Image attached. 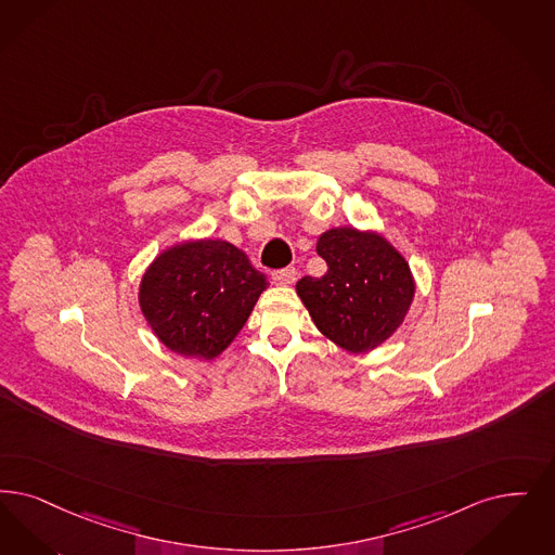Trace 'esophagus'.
Listing matches in <instances>:
<instances>
[{
	"mask_svg": "<svg viewBox=\"0 0 555 555\" xmlns=\"http://www.w3.org/2000/svg\"><path fill=\"white\" fill-rule=\"evenodd\" d=\"M295 279H297V270L293 267L281 268V270H274V272H272V283H274V285H281V287L293 285Z\"/></svg>",
	"mask_w": 555,
	"mask_h": 555,
	"instance_id": "34e87169",
	"label": "esophagus"
}]
</instances>
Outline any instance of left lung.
Here are the masks:
<instances>
[{
    "instance_id": "left-lung-1",
    "label": "left lung",
    "mask_w": 555,
    "mask_h": 555,
    "mask_svg": "<svg viewBox=\"0 0 555 555\" xmlns=\"http://www.w3.org/2000/svg\"><path fill=\"white\" fill-rule=\"evenodd\" d=\"M315 251L328 264L326 274L297 283L313 324L351 353L376 349L399 328L413 301L406 260L384 237L353 227L326 231Z\"/></svg>"
}]
</instances>
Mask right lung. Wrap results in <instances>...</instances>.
I'll return each instance as SVG.
<instances>
[{"label": "right lung", "instance_id": "add662e5", "mask_svg": "<svg viewBox=\"0 0 555 555\" xmlns=\"http://www.w3.org/2000/svg\"><path fill=\"white\" fill-rule=\"evenodd\" d=\"M267 276L221 240L169 247L146 270L140 308L158 340L183 357L212 359L244 328Z\"/></svg>", "mask_w": 555, "mask_h": 555}]
</instances>
